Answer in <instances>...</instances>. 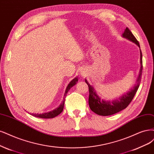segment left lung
Here are the masks:
<instances>
[{"label": "left lung", "mask_w": 154, "mask_h": 154, "mask_svg": "<svg viewBox=\"0 0 154 154\" xmlns=\"http://www.w3.org/2000/svg\"><path fill=\"white\" fill-rule=\"evenodd\" d=\"M122 37L124 38L128 39V40L133 42L136 44L140 48L139 42L136 39L134 35L132 34L131 31L126 27L124 33L122 34ZM140 63L141 67L140 70L139 75L137 76L136 83L134 87L131 88L129 91L125 92L123 95H122L119 97L116 98L112 100H104L100 98L97 94L96 91H95L94 88L90 85L87 79H85L86 83L88 85L89 90V97H88V104L91 109L94 111L95 113L101 116H108L115 114L119 111L124 109L128 106V105L132 101V99L138 89L141 78L142 75L143 69V62H142V53L140 50Z\"/></svg>", "instance_id": "1"}]
</instances>
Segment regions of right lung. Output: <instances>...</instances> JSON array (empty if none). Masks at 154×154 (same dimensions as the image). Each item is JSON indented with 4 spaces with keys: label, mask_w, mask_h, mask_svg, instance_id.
Returning <instances> with one entry per match:
<instances>
[{
    "label": "right lung",
    "mask_w": 154,
    "mask_h": 154,
    "mask_svg": "<svg viewBox=\"0 0 154 154\" xmlns=\"http://www.w3.org/2000/svg\"><path fill=\"white\" fill-rule=\"evenodd\" d=\"M78 81V78L77 77H76V78H74L72 80H71L69 83L68 84V85H67V87L66 88V90L65 94H64V97H63V101L59 105V107H57L55 109L52 110L51 111H49V112H47V113H42V114L31 113L30 115H32L34 116H35V117L41 118V119H52V118L55 117V116H57V115H59L60 113H61L62 112V111H63V106H64L65 99H66L65 98H66V96L67 95V94L68 91H69L71 87H72L74 85H76V83H77Z\"/></svg>",
    "instance_id": "obj_1"
}]
</instances>
